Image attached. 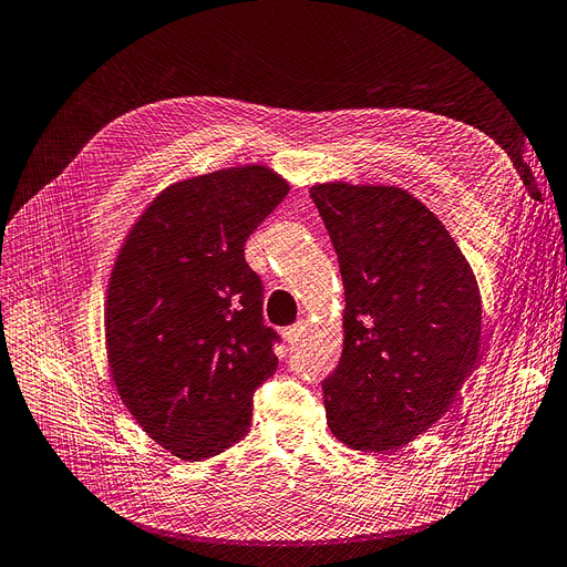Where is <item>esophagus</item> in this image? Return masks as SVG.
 Segmentation results:
<instances>
[{"label": "esophagus", "instance_id": "esophagus-1", "mask_svg": "<svg viewBox=\"0 0 567 567\" xmlns=\"http://www.w3.org/2000/svg\"><path fill=\"white\" fill-rule=\"evenodd\" d=\"M306 334V322L301 320V322H295V326H289V328H285L282 330V337H285V342L287 344H299L301 342V337Z\"/></svg>", "mask_w": 567, "mask_h": 567}]
</instances>
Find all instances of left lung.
I'll return each mask as SVG.
<instances>
[{
  "label": "left lung",
  "mask_w": 567,
  "mask_h": 567,
  "mask_svg": "<svg viewBox=\"0 0 567 567\" xmlns=\"http://www.w3.org/2000/svg\"><path fill=\"white\" fill-rule=\"evenodd\" d=\"M311 199L347 301L342 359L322 380L328 425L351 449H399L449 411L477 365L475 272L406 189L322 183Z\"/></svg>",
  "instance_id": "1"
}]
</instances>
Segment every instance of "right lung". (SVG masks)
<instances>
[{
    "instance_id": "obj_1",
    "label": "right lung",
    "mask_w": 567,
    "mask_h": 567,
    "mask_svg": "<svg viewBox=\"0 0 567 567\" xmlns=\"http://www.w3.org/2000/svg\"><path fill=\"white\" fill-rule=\"evenodd\" d=\"M289 192L266 166L173 183L127 233L106 289L113 384L140 427L183 461L249 432L254 392L278 368L264 285L245 241Z\"/></svg>"
}]
</instances>
